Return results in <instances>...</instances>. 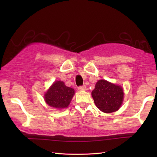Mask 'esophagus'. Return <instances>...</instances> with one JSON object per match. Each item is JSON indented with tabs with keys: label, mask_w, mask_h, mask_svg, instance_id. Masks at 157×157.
<instances>
[{
	"label": "esophagus",
	"mask_w": 157,
	"mask_h": 157,
	"mask_svg": "<svg viewBox=\"0 0 157 157\" xmlns=\"http://www.w3.org/2000/svg\"><path fill=\"white\" fill-rule=\"evenodd\" d=\"M78 90H79V91H84V90H86V86H79V87H78Z\"/></svg>",
	"instance_id": "34e87169"
}]
</instances>
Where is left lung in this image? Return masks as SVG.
I'll list each match as a JSON object with an SVG mask.
<instances>
[{
  "label": "left lung",
  "mask_w": 157,
  "mask_h": 157,
  "mask_svg": "<svg viewBox=\"0 0 157 157\" xmlns=\"http://www.w3.org/2000/svg\"><path fill=\"white\" fill-rule=\"evenodd\" d=\"M96 106L101 111L109 113L120 108L123 99V90L121 86L106 80H99L92 92Z\"/></svg>",
  "instance_id": "8db88e82"
}]
</instances>
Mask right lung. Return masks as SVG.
Instances as JSON below:
<instances>
[{"mask_svg":"<svg viewBox=\"0 0 157 157\" xmlns=\"http://www.w3.org/2000/svg\"><path fill=\"white\" fill-rule=\"evenodd\" d=\"M75 90L67 87L61 81L55 82L44 94V100L47 104L55 109L67 107L71 102Z\"/></svg>","mask_w":157,"mask_h":157,"instance_id":"add662e5","label":"right lung"}]
</instances>
